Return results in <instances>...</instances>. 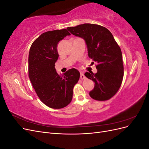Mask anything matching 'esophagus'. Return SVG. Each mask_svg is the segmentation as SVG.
I'll list each match as a JSON object with an SVG mask.
<instances>
[{"label": "esophagus", "instance_id": "esophagus-1", "mask_svg": "<svg viewBox=\"0 0 149 149\" xmlns=\"http://www.w3.org/2000/svg\"><path fill=\"white\" fill-rule=\"evenodd\" d=\"M80 78L81 79H84L86 78L84 74L83 73H81V74H80Z\"/></svg>", "mask_w": 149, "mask_h": 149}]
</instances>
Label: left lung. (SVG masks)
<instances>
[{"mask_svg":"<svg viewBox=\"0 0 149 149\" xmlns=\"http://www.w3.org/2000/svg\"><path fill=\"white\" fill-rule=\"evenodd\" d=\"M67 29L85 40L89 57L97 63L96 74H84L95 83L89 96L94 100H109L118 91L124 76L121 49L113 35L106 28L96 24H84Z\"/></svg>","mask_w":149,"mask_h":149,"instance_id":"1","label":"left lung"}]
</instances>
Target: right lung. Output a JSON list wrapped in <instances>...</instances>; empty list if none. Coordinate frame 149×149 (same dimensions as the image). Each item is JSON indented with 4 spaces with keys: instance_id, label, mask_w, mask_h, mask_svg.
Returning a JSON list of instances; mask_svg holds the SVG:
<instances>
[{
    "instance_id": "1",
    "label": "right lung",
    "mask_w": 149,
    "mask_h": 149,
    "mask_svg": "<svg viewBox=\"0 0 149 149\" xmlns=\"http://www.w3.org/2000/svg\"><path fill=\"white\" fill-rule=\"evenodd\" d=\"M66 35V29L48 31L42 33L31 44L29 55V76L38 97L53 109L68 106L73 98V88L80 77L74 68L61 76L55 70L59 56L57 45Z\"/></svg>"
}]
</instances>
